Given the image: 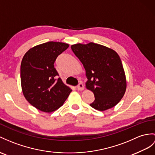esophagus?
<instances>
[{"label":"esophagus","mask_w":155,"mask_h":155,"mask_svg":"<svg viewBox=\"0 0 155 155\" xmlns=\"http://www.w3.org/2000/svg\"><path fill=\"white\" fill-rule=\"evenodd\" d=\"M77 89H78V90H84V84H83L81 82H80V84H79L78 85Z\"/></svg>","instance_id":"1"}]
</instances>
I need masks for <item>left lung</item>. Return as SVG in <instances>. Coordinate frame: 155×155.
<instances>
[{
    "label": "left lung",
    "mask_w": 155,
    "mask_h": 155,
    "mask_svg": "<svg viewBox=\"0 0 155 155\" xmlns=\"http://www.w3.org/2000/svg\"><path fill=\"white\" fill-rule=\"evenodd\" d=\"M71 48L85 70L86 88L95 95L90 106L100 111L116 106L126 89L125 72L117 52L94 43L75 44Z\"/></svg>",
    "instance_id": "left-lung-1"
}]
</instances>
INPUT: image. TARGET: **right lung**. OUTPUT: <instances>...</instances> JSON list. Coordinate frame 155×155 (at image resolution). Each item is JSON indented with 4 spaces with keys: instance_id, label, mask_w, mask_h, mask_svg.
Instances as JSON below:
<instances>
[{
    "instance_id": "1",
    "label": "right lung",
    "mask_w": 155,
    "mask_h": 155,
    "mask_svg": "<svg viewBox=\"0 0 155 155\" xmlns=\"http://www.w3.org/2000/svg\"><path fill=\"white\" fill-rule=\"evenodd\" d=\"M69 45L60 42L45 43L26 52L20 68L23 94L32 106L41 111L51 112L64 103L71 89L62 82L54 63Z\"/></svg>"
}]
</instances>
